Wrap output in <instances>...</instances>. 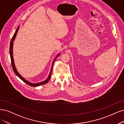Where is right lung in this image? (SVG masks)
<instances>
[{"instance_id":"1","label":"right lung","mask_w":124,"mask_h":124,"mask_svg":"<svg viewBox=\"0 0 124 124\" xmlns=\"http://www.w3.org/2000/svg\"><path fill=\"white\" fill-rule=\"evenodd\" d=\"M19 26L18 27L17 29H16V31H15V32L14 36L13 37V38H12L11 39V43H10V46H9V54H10V57H11V63H12V68H13V71L14 72H15V73L16 75L20 78L21 79V80L24 82L25 83H26V84H27L28 85H30L31 86H33V87H36V86H39V85H45V84L47 83L49 80H50V77H51V72H52V68H53V63L54 62V61H55V60L56 59V58L58 57V56H59V55H60V54H58V55L56 56V57L54 58V59L53 61V62H52V68H51V71H50V74H49V76L48 77V78H47L46 80H45V81H42V82H39V83H31L30 82H29L28 81H27V80H26L20 74L17 70V69L16 68V67L15 66V63H14V58H13V43H14V41L15 40V38L17 36V33L18 32V31L19 30Z\"/></svg>"}]
</instances>
